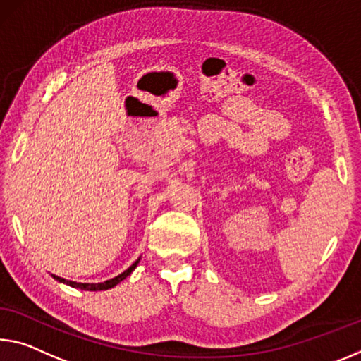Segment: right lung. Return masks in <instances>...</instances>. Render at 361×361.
I'll list each match as a JSON object with an SVG mask.
<instances>
[{"label":"right lung","instance_id":"obj_1","mask_svg":"<svg viewBox=\"0 0 361 361\" xmlns=\"http://www.w3.org/2000/svg\"><path fill=\"white\" fill-rule=\"evenodd\" d=\"M138 262H140V259L136 260V262L133 263V265H131V267L128 268V270H125L122 274H118V276L112 278V279H109V281H104V283H98V284L67 281V279H64V278L54 276V274H53V278H54V279H57V281H61V283H64V284H68V286H72V288H77V289H85V290H104V289H111V288H114V286H117L120 281H123V279L127 278L128 274L135 270L136 265H138Z\"/></svg>","mask_w":361,"mask_h":361}]
</instances>
